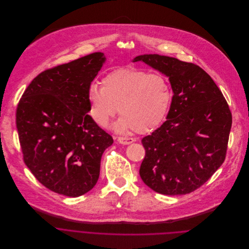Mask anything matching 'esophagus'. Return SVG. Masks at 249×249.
Segmentation results:
<instances>
[{"label": "esophagus", "instance_id": "obj_1", "mask_svg": "<svg viewBox=\"0 0 249 249\" xmlns=\"http://www.w3.org/2000/svg\"><path fill=\"white\" fill-rule=\"evenodd\" d=\"M134 141V139L133 138H131V137H118V142L119 143H121V144H124V145H127V144H130V143H132Z\"/></svg>", "mask_w": 249, "mask_h": 249}]
</instances>
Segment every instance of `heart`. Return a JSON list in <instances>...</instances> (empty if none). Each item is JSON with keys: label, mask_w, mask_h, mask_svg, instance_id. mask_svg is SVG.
Segmentation results:
<instances>
[{"label": "heart", "mask_w": 249, "mask_h": 249, "mask_svg": "<svg viewBox=\"0 0 249 249\" xmlns=\"http://www.w3.org/2000/svg\"><path fill=\"white\" fill-rule=\"evenodd\" d=\"M103 86L93 83L87 98L90 116L100 126H106L117 114L122 116L118 131L134 129L139 133L158 127L166 119L173 93L161 75L136 69H120L108 73Z\"/></svg>", "instance_id": "1"}]
</instances>
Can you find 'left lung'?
Returning a JSON list of instances; mask_svg holds the SVG:
<instances>
[{"instance_id": "left-lung-1", "label": "left lung", "mask_w": 249, "mask_h": 249, "mask_svg": "<svg viewBox=\"0 0 249 249\" xmlns=\"http://www.w3.org/2000/svg\"><path fill=\"white\" fill-rule=\"evenodd\" d=\"M143 62L169 77L174 96L166 122L142 138L143 182L165 195L187 194L204 184L224 163L231 113L221 90L200 67L157 54Z\"/></svg>"}]
</instances>
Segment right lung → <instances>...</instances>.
I'll return each mask as SVG.
<instances>
[{
  "label": "right lung",
  "instance_id": "obj_1",
  "mask_svg": "<svg viewBox=\"0 0 249 249\" xmlns=\"http://www.w3.org/2000/svg\"><path fill=\"white\" fill-rule=\"evenodd\" d=\"M106 58L97 52L38 74L17 109L23 161L48 189L70 197L91 190L113 137L87 114V93Z\"/></svg>",
  "mask_w": 249,
  "mask_h": 249
}]
</instances>
